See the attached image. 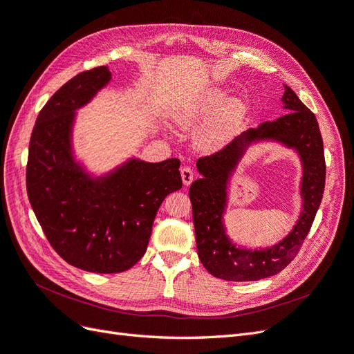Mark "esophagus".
<instances>
[{
  "label": "esophagus",
  "mask_w": 354,
  "mask_h": 354,
  "mask_svg": "<svg viewBox=\"0 0 354 354\" xmlns=\"http://www.w3.org/2000/svg\"><path fill=\"white\" fill-rule=\"evenodd\" d=\"M180 176H182V182H184V185L188 187L191 182H192V179H194V172L191 170V167L184 166V167L180 169Z\"/></svg>",
  "instance_id": "obj_1"
}]
</instances>
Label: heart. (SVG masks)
Returning <instances> with one entry per match:
<instances>
[{
  "instance_id": "obj_1",
  "label": "heart",
  "mask_w": 354,
  "mask_h": 354,
  "mask_svg": "<svg viewBox=\"0 0 354 354\" xmlns=\"http://www.w3.org/2000/svg\"><path fill=\"white\" fill-rule=\"evenodd\" d=\"M218 106L221 109L214 112L197 133L196 144L203 151L221 150L227 142L232 141L245 120V106L239 100L226 101V95L221 91H210V93L201 95L187 110L180 111L178 116L179 127L188 128L192 123L209 116Z\"/></svg>"
}]
</instances>
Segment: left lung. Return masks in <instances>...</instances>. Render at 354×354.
I'll return each instance as SVG.
<instances>
[{
	"label": "left lung",
	"mask_w": 354,
	"mask_h": 354,
	"mask_svg": "<svg viewBox=\"0 0 354 354\" xmlns=\"http://www.w3.org/2000/svg\"><path fill=\"white\" fill-rule=\"evenodd\" d=\"M285 86L283 115L273 122L248 129L221 151L197 162L203 178L189 187L197 252L203 266L225 281H259L277 275L299 253L309 234L325 188V156L322 135L313 113L294 91ZM257 140H277L299 153L304 166L302 214L293 231L282 242L260 250L239 249L224 232L223 213L227 202V182L246 147Z\"/></svg>",
	"instance_id": "left-lung-1"
}]
</instances>
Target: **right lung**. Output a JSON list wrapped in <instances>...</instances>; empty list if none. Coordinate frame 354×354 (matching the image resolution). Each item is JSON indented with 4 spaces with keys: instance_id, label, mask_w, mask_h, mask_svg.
<instances>
[{
    "instance_id": "add662e5",
    "label": "right lung",
    "mask_w": 354,
    "mask_h": 354,
    "mask_svg": "<svg viewBox=\"0 0 354 354\" xmlns=\"http://www.w3.org/2000/svg\"><path fill=\"white\" fill-rule=\"evenodd\" d=\"M110 79L100 66L57 91L37 118L26 167L28 197L48 243L69 265L95 273L131 269L147 252L165 197L182 188L178 158H131L97 178L75 160V111Z\"/></svg>"
}]
</instances>
